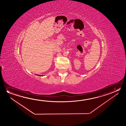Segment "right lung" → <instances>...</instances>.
Returning <instances> with one entry per match:
<instances>
[{"instance_id": "1", "label": "right lung", "mask_w": 126, "mask_h": 126, "mask_svg": "<svg viewBox=\"0 0 126 126\" xmlns=\"http://www.w3.org/2000/svg\"><path fill=\"white\" fill-rule=\"evenodd\" d=\"M38 75V76H42V75Z\"/></svg>"}]
</instances>
